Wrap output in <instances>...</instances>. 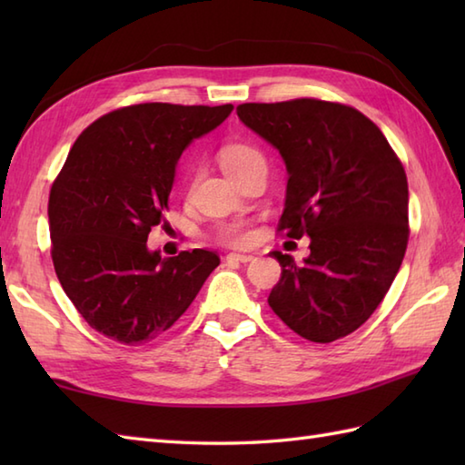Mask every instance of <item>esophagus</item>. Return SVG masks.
Masks as SVG:
<instances>
[{"label":"esophagus","mask_w":465,"mask_h":465,"mask_svg":"<svg viewBox=\"0 0 465 465\" xmlns=\"http://www.w3.org/2000/svg\"><path fill=\"white\" fill-rule=\"evenodd\" d=\"M227 260H233V262H240V263H248L253 260L252 253H242V252H232L227 253Z\"/></svg>","instance_id":"34e87169"}]
</instances>
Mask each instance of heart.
Instances as JSON below:
<instances>
[{
    "mask_svg": "<svg viewBox=\"0 0 465 465\" xmlns=\"http://www.w3.org/2000/svg\"><path fill=\"white\" fill-rule=\"evenodd\" d=\"M258 160H262V153L255 150V147L245 145V143H227L220 152V163L230 177L233 173H238L240 170H243L245 165H250L252 162H258ZM220 238L227 243H245L250 240V232L242 222H232V223L222 225Z\"/></svg>",
    "mask_w": 465,
    "mask_h": 465,
    "instance_id": "heart-1",
    "label": "heart"
}]
</instances>
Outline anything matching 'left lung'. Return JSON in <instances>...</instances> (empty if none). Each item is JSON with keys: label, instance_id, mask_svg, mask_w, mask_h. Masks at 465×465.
I'll use <instances>...</instances> for the list:
<instances>
[{"label": "left lung", "instance_id": "8db88e82", "mask_svg": "<svg viewBox=\"0 0 465 465\" xmlns=\"http://www.w3.org/2000/svg\"><path fill=\"white\" fill-rule=\"evenodd\" d=\"M238 117L288 170L280 230L310 238L303 263L270 253L282 265L270 308L305 340H340L370 318L400 272L410 235L403 165L380 127L350 105L242 104Z\"/></svg>", "mask_w": 465, "mask_h": 465}]
</instances>
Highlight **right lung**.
Returning <instances> with one entry per match:
<instances>
[{"instance_id": "obj_1", "label": "right lung", "mask_w": 465, "mask_h": 465, "mask_svg": "<svg viewBox=\"0 0 465 465\" xmlns=\"http://www.w3.org/2000/svg\"><path fill=\"white\" fill-rule=\"evenodd\" d=\"M233 105L137 104L102 115L77 137L49 193L52 260L82 318L114 341L140 345L190 308L220 258H162L147 235L163 222L175 165Z\"/></svg>"}]
</instances>
